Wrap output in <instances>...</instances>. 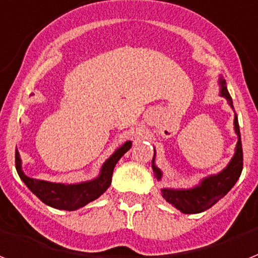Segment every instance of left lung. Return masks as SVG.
I'll list each match as a JSON object with an SVG mask.
<instances>
[{"mask_svg":"<svg viewBox=\"0 0 258 258\" xmlns=\"http://www.w3.org/2000/svg\"><path fill=\"white\" fill-rule=\"evenodd\" d=\"M218 81H220V86H221V89H220L221 96L225 97L230 108H233V101H232V97L226 89L225 80L220 77ZM234 131H236V135L238 137V141H237L234 156L232 157L228 166L217 174L205 177L199 185H196L191 189H168V187L161 189L162 197L169 204H172L173 207L177 208L182 213H201V212H205L207 209L213 207L214 204L220 201L234 186L237 180L240 178L241 172H242V165H244L242 164V145H241L240 126H238L237 114H234ZM154 156H156V150H154ZM152 168H153L156 178L158 181L161 180L162 173L154 164V157L153 161H152Z\"/></svg>","mask_w":258,"mask_h":258,"instance_id":"left-lung-1","label":"left lung"}]
</instances>
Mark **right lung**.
I'll return each mask as SVG.
<instances>
[{
  "mask_svg": "<svg viewBox=\"0 0 258 258\" xmlns=\"http://www.w3.org/2000/svg\"><path fill=\"white\" fill-rule=\"evenodd\" d=\"M132 148V141H126L122 146L110 156L104 162L101 168L100 176L94 180L80 182V184H59V182H49L30 178L24 173L21 166L20 153L16 149V169L18 176L21 177L25 185L38 197L44 204L61 211H76L85 207L86 204L92 203L98 199L112 184L113 169L118 160Z\"/></svg>",
  "mask_w": 258,
  "mask_h": 258,
  "instance_id": "add662e5",
  "label": "right lung"
}]
</instances>
